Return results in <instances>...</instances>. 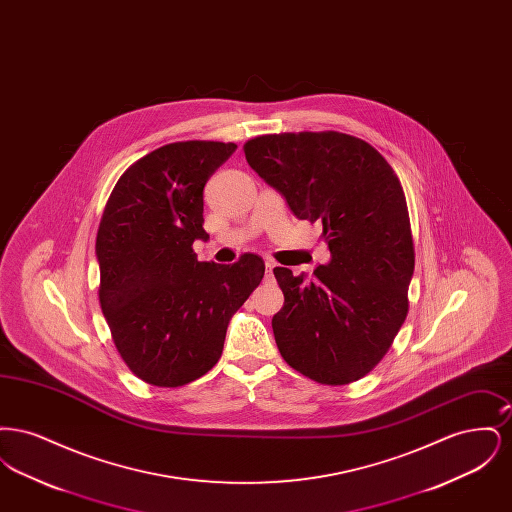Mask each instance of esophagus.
I'll use <instances>...</instances> for the list:
<instances>
[{
    "label": "esophagus",
    "instance_id": "34e87169",
    "mask_svg": "<svg viewBox=\"0 0 512 512\" xmlns=\"http://www.w3.org/2000/svg\"><path fill=\"white\" fill-rule=\"evenodd\" d=\"M265 267H267V278H270V276H272V270H274L276 265H274L272 261H267V263H265Z\"/></svg>",
    "mask_w": 512,
    "mask_h": 512
}]
</instances>
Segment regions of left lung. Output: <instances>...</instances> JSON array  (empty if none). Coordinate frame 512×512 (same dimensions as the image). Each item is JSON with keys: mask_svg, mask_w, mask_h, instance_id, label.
<instances>
[{"mask_svg": "<svg viewBox=\"0 0 512 512\" xmlns=\"http://www.w3.org/2000/svg\"><path fill=\"white\" fill-rule=\"evenodd\" d=\"M244 153L297 219L322 222L332 253L311 280L274 268L284 293L272 317L278 351L318 384H351L384 359L409 313L414 244L403 186L374 147L336 130L265 134Z\"/></svg>", "mask_w": 512, "mask_h": 512, "instance_id": "1", "label": "left lung"}]
</instances>
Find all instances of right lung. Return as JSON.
I'll return each mask as SVG.
<instances>
[{
  "label": "right lung",
  "mask_w": 512,
  "mask_h": 512,
  "mask_svg": "<svg viewBox=\"0 0 512 512\" xmlns=\"http://www.w3.org/2000/svg\"><path fill=\"white\" fill-rule=\"evenodd\" d=\"M236 144L190 140L159 147L122 172L99 220V305L124 365L178 388L219 363L230 318L261 284L265 261H197L203 188Z\"/></svg>",
  "instance_id": "add662e5"
}]
</instances>
